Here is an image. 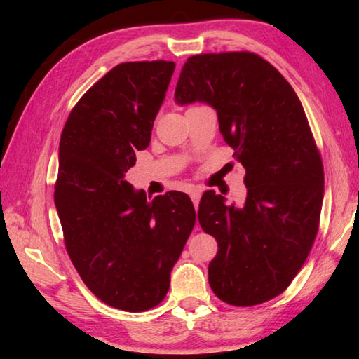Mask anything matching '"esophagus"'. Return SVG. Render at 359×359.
I'll return each mask as SVG.
<instances>
[{"mask_svg": "<svg viewBox=\"0 0 359 359\" xmlns=\"http://www.w3.org/2000/svg\"><path fill=\"white\" fill-rule=\"evenodd\" d=\"M190 198H191V201H193V204H194V208H198L199 199H201V191H199V190L190 191Z\"/></svg>", "mask_w": 359, "mask_h": 359, "instance_id": "1", "label": "esophagus"}]
</instances>
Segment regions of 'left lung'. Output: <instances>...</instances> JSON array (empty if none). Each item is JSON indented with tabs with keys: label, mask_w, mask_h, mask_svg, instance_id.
<instances>
[{
	"label": "left lung",
	"mask_w": 359,
	"mask_h": 359,
	"mask_svg": "<svg viewBox=\"0 0 359 359\" xmlns=\"http://www.w3.org/2000/svg\"><path fill=\"white\" fill-rule=\"evenodd\" d=\"M205 102L245 168L242 205L208 190L198 220L218 244L209 264L214 293L231 306L266 302L306 263L320 223L325 174L294 90L252 52L203 53L182 68L175 102Z\"/></svg>",
	"instance_id": "left-lung-1"
}]
</instances>
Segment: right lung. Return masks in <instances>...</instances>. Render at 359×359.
Instances as JSON below:
<instances>
[{"mask_svg": "<svg viewBox=\"0 0 359 359\" xmlns=\"http://www.w3.org/2000/svg\"><path fill=\"white\" fill-rule=\"evenodd\" d=\"M174 62L120 63L72 109L60 139L55 205L79 276L104 304L144 312L160 304L196 222L182 191L147 201L125 180L149 147Z\"/></svg>", "mask_w": 359, "mask_h": 359, "instance_id": "add662e5", "label": "right lung"}]
</instances>
